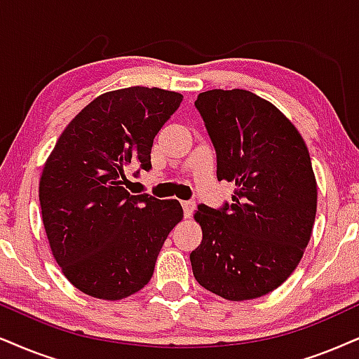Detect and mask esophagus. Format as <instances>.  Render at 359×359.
<instances>
[{
    "label": "esophagus",
    "mask_w": 359,
    "mask_h": 359,
    "mask_svg": "<svg viewBox=\"0 0 359 359\" xmlns=\"http://www.w3.org/2000/svg\"><path fill=\"white\" fill-rule=\"evenodd\" d=\"M182 207H184V215H185V219H189V217L192 215V212L195 210V202H192V201H184V202H182Z\"/></svg>",
    "instance_id": "esophagus-1"
}]
</instances>
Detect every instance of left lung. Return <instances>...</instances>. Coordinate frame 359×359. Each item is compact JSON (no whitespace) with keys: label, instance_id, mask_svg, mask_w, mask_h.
Masks as SVG:
<instances>
[{"label":"left lung","instance_id":"left-lung-1","mask_svg":"<svg viewBox=\"0 0 359 359\" xmlns=\"http://www.w3.org/2000/svg\"><path fill=\"white\" fill-rule=\"evenodd\" d=\"M195 107L217 152V179L232 203L198 205L202 242L190 253L195 280L225 300L278 288L310 242L316 179L305 140L273 104L245 89H212Z\"/></svg>","mask_w":359,"mask_h":359}]
</instances>
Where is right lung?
Instances as JSON below:
<instances>
[{"label": "right lung", "mask_w": 359, "mask_h": 359, "mask_svg": "<svg viewBox=\"0 0 359 359\" xmlns=\"http://www.w3.org/2000/svg\"><path fill=\"white\" fill-rule=\"evenodd\" d=\"M182 102L158 88L111 90L59 135L39 180L49 247L67 280L99 300H122L151 280L158 252L182 220L179 201L126 190V169H151L154 137Z\"/></svg>", "instance_id": "obj_1"}]
</instances>
